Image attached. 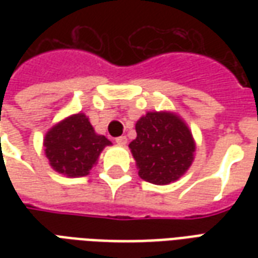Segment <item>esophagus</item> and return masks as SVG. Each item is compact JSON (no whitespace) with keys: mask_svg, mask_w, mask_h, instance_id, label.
I'll list each match as a JSON object with an SVG mask.
<instances>
[{"mask_svg":"<svg viewBox=\"0 0 258 258\" xmlns=\"http://www.w3.org/2000/svg\"><path fill=\"white\" fill-rule=\"evenodd\" d=\"M116 144H118V145H125V144H127V137H125V135L117 137V138H116Z\"/></svg>","mask_w":258,"mask_h":258,"instance_id":"1","label":"esophagus"}]
</instances>
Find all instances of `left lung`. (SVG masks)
<instances>
[{"label": "left lung", "mask_w": 258, "mask_h": 258, "mask_svg": "<svg viewBox=\"0 0 258 258\" xmlns=\"http://www.w3.org/2000/svg\"><path fill=\"white\" fill-rule=\"evenodd\" d=\"M130 144L142 179L166 185L178 179L194 160L195 142L186 124L173 113L149 112L137 124Z\"/></svg>", "instance_id": "obj_1"}]
</instances>
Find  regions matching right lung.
<instances>
[{"mask_svg":"<svg viewBox=\"0 0 258 258\" xmlns=\"http://www.w3.org/2000/svg\"><path fill=\"white\" fill-rule=\"evenodd\" d=\"M110 141L98 135L85 114H73L45 135L44 146L49 164L68 177H84Z\"/></svg>","mask_w":258,"mask_h":258,"instance_id":"right-lung-1","label":"right lung"}]
</instances>
